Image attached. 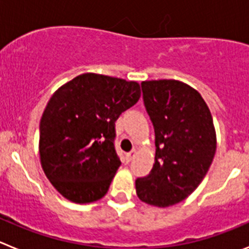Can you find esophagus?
Masks as SVG:
<instances>
[{
    "label": "esophagus",
    "instance_id": "1",
    "mask_svg": "<svg viewBox=\"0 0 249 249\" xmlns=\"http://www.w3.org/2000/svg\"><path fill=\"white\" fill-rule=\"evenodd\" d=\"M136 155H137V151H136V149H132V151L129 152V153H127V160H133V158H135Z\"/></svg>",
    "mask_w": 249,
    "mask_h": 249
}]
</instances>
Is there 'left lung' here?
<instances>
[{"instance_id": "obj_1", "label": "left lung", "mask_w": 249, "mask_h": 249, "mask_svg": "<svg viewBox=\"0 0 249 249\" xmlns=\"http://www.w3.org/2000/svg\"><path fill=\"white\" fill-rule=\"evenodd\" d=\"M156 136V157L148 176L136 179L138 198L169 207L186 199L207 175L215 153V131L198 92L176 80L141 83Z\"/></svg>"}]
</instances>
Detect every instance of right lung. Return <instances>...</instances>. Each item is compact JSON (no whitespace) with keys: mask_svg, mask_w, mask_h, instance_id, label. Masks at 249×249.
Segmentation results:
<instances>
[{"mask_svg":"<svg viewBox=\"0 0 249 249\" xmlns=\"http://www.w3.org/2000/svg\"><path fill=\"white\" fill-rule=\"evenodd\" d=\"M140 97L137 82L96 73L80 74L54 92L39 122V158L63 197L89 203L107 193L121 166L114 122Z\"/></svg>","mask_w":249,"mask_h":249,"instance_id":"obj_1","label":"right lung"}]
</instances>
